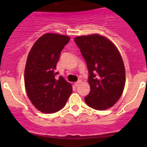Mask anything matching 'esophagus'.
<instances>
[{
	"mask_svg": "<svg viewBox=\"0 0 147 147\" xmlns=\"http://www.w3.org/2000/svg\"><path fill=\"white\" fill-rule=\"evenodd\" d=\"M80 83H81V80H78L77 82H76L74 83V85H75V86H76V87H77L78 85H80Z\"/></svg>",
	"mask_w": 147,
	"mask_h": 147,
	"instance_id": "34e87169",
	"label": "esophagus"
}]
</instances>
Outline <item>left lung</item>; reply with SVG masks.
Here are the masks:
<instances>
[{
    "mask_svg": "<svg viewBox=\"0 0 147 147\" xmlns=\"http://www.w3.org/2000/svg\"><path fill=\"white\" fill-rule=\"evenodd\" d=\"M88 66L90 91L85 101L89 107L105 110L120 98L125 85V68L117 48L98 34L74 39Z\"/></svg>",
    "mask_w": 147,
    "mask_h": 147,
    "instance_id": "1",
    "label": "left lung"
}]
</instances>
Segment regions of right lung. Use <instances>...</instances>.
<instances>
[{
	"mask_svg": "<svg viewBox=\"0 0 147 147\" xmlns=\"http://www.w3.org/2000/svg\"><path fill=\"white\" fill-rule=\"evenodd\" d=\"M65 35L48 33L35 42L27 58L24 81L28 98L37 110L54 113L64 107L72 86L55 71L61 51L69 42Z\"/></svg>",
	"mask_w": 147,
	"mask_h": 147,
	"instance_id": "obj_1",
	"label": "right lung"
}]
</instances>
